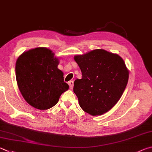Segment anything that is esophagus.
<instances>
[{
    "instance_id": "34e87169",
    "label": "esophagus",
    "mask_w": 152,
    "mask_h": 152,
    "mask_svg": "<svg viewBox=\"0 0 152 152\" xmlns=\"http://www.w3.org/2000/svg\"><path fill=\"white\" fill-rule=\"evenodd\" d=\"M68 85H69V87H70V89H72L73 86H74V81L70 80V82H68Z\"/></svg>"
}]
</instances>
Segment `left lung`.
<instances>
[{
	"mask_svg": "<svg viewBox=\"0 0 152 152\" xmlns=\"http://www.w3.org/2000/svg\"><path fill=\"white\" fill-rule=\"evenodd\" d=\"M82 78L74 83V92L84 112L102 115L114 106L128 84L129 72L118 54L102 49L74 56Z\"/></svg>",
	"mask_w": 152,
	"mask_h": 152,
	"instance_id": "1",
	"label": "left lung"
}]
</instances>
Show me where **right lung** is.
Masks as SVG:
<instances>
[{
    "instance_id": "1",
    "label": "right lung",
    "mask_w": 152,
    "mask_h": 152,
    "mask_svg": "<svg viewBox=\"0 0 152 152\" xmlns=\"http://www.w3.org/2000/svg\"><path fill=\"white\" fill-rule=\"evenodd\" d=\"M58 60L46 48L24 52L16 60V78L21 94L35 108L53 107L68 89L63 72L58 68Z\"/></svg>"
}]
</instances>
